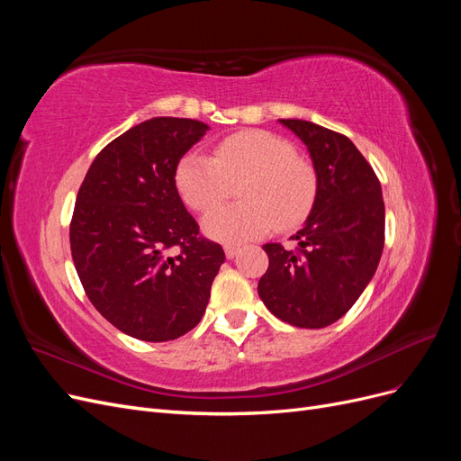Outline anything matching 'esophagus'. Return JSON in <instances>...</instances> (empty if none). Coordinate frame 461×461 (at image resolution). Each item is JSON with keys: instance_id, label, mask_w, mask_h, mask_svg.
<instances>
[{"instance_id": "esophagus-1", "label": "esophagus", "mask_w": 461, "mask_h": 461, "mask_svg": "<svg viewBox=\"0 0 461 461\" xmlns=\"http://www.w3.org/2000/svg\"><path fill=\"white\" fill-rule=\"evenodd\" d=\"M239 252H240V248L239 246H225V256H227V259H234L236 256H239Z\"/></svg>"}]
</instances>
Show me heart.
Masks as SVG:
<instances>
[{"instance_id":"1","label":"heart","mask_w":461,"mask_h":461,"mask_svg":"<svg viewBox=\"0 0 461 461\" xmlns=\"http://www.w3.org/2000/svg\"><path fill=\"white\" fill-rule=\"evenodd\" d=\"M175 185L183 202L207 213L240 185V203L221 207L203 221L213 240L242 244L275 227L290 229L310 213L317 192L313 165L286 138L271 131H239L213 148V156L190 151L178 161Z\"/></svg>"}]
</instances>
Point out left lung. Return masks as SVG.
<instances>
[{
    "mask_svg": "<svg viewBox=\"0 0 461 461\" xmlns=\"http://www.w3.org/2000/svg\"><path fill=\"white\" fill-rule=\"evenodd\" d=\"M308 146L317 192L296 248L265 244L258 292L267 310L300 329L332 325L366 290L384 246V202L373 167L348 136L310 121L278 119Z\"/></svg>",
    "mask_w": 461,
    "mask_h": 461,
    "instance_id": "1",
    "label": "left lung"
}]
</instances>
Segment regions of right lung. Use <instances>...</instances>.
Returning <instances> with one entry per match:
<instances>
[{
  "label": "right lung",
  "mask_w": 461,
  "mask_h": 461,
  "mask_svg": "<svg viewBox=\"0 0 461 461\" xmlns=\"http://www.w3.org/2000/svg\"><path fill=\"white\" fill-rule=\"evenodd\" d=\"M207 129L144 121L97 153L80 185L68 229L78 278L94 308L132 339L167 342L196 327L225 261L175 185L178 161Z\"/></svg>",
  "instance_id": "1"
}]
</instances>
